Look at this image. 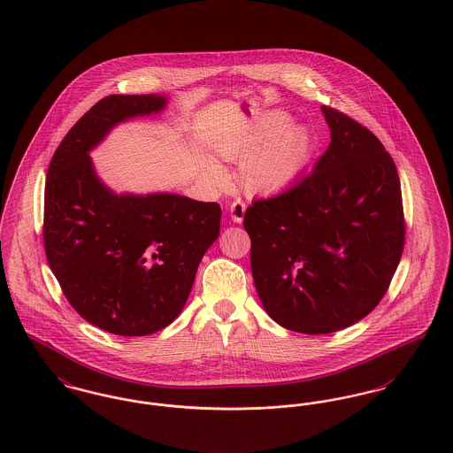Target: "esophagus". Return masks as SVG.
Returning a JSON list of instances; mask_svg holds the SVG:
<instances>
[{
	"label": "esophagus",
	"instance_id": "1",
	"mask_svg": "<svg viewBox=\"0 0 453 453\" xmlns=\"http://www.w3.org/2000/svg\"><path fill=\"white\" fill-rule=\"evenodd\" d=\"M244 212H246V203L242 202V200H234L233 203H231V207H229V213H231V219L234 220V222H241L242 220V217H244Z\"/></svg>",
	"mask_w": 453,
	"mask_h": 453
}]
</instances>
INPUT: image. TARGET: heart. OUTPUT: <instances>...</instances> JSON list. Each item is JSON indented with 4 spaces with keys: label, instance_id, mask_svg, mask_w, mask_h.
I'll use <instances>...</instances> for the list:
<instances>
[{
    "label": "heart",
    "instance_id": "1",
    "mask_svg": "<svg viewBox=\"0 0 453 453\" xmlns=\"http://www.w3.org/2000/svg\"><path fill=\"white\" fill-rule=\"evenodd\" d=\"M289 125L288 114L266 112L234 143L222 149L226 159L244 160L241 178L250 191L284 189L306 167L313 150L311 136L306 128Z\"/></svg>",
    "mask_w": 453,
    "mask_h": 453
}]
</instances>
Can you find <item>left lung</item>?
Masks as SVG:
<instances>
[{
	"label": "left lung",
	"mask_w": 453,
	"mask_h": 453,
	"mask_svg": "<svg viewBox=\"0 0 453 453\" xmlns=\"http://www.w3.org/2000/svg\"><path fill=\"white\" fill-rule=\"evenodd\" d=\"M330 145L313 171L244 213L251 272L270 319L332 334L378 306L405 240L395 162L350 116L321 106Z\"/></svg>",
	"instance_id": "obj_1"
}]
</instances>
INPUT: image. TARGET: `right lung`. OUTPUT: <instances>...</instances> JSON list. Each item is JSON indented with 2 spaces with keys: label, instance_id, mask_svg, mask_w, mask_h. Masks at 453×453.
Returning a JSON list of instances; mask_svg holds the SVG:
<instances>
[{
  "label": "right lung",
  "instance_id": "1",
  "mask_svg": "<svg viewBox=\"0 0 453 453\" xmlns=\"http://www.w3.org/2000/svg\"><path fill=\"white\" fill-rule=\"evenodd\" d=\"M164 106L165 97L154 94L107 96L73 125L48 167V264L81 319L123 337L159 332L178 319L220 229L215 202L116 195L94 171L88 152L114 125Z\"/></svg>",
  "mask_w": 453,
  "mask_h": 453
}]
</instances>
